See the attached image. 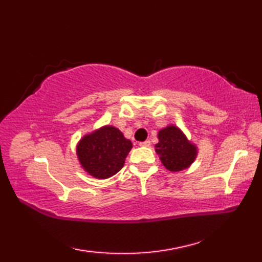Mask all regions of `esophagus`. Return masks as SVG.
<instances>
[{
	"instance_id": "1",
	"label": "esophagus",
	"mask_w": 262,
	"mask_h": 262,
	"mask_svg": "<svg viewBox=\"0 0 262 262\" xmlns=\"http://www.w3.org/2000/svg\"><path fill=\"white\" fill-rule=\"evenodd\" d=\"M149 145H151V141H148V140H146V141H144V142H141V143H140V146H145V147H148Z\"/></svg>"
}]
</instances>
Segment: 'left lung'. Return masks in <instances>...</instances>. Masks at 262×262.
<instances>
[{
	"mask_svg": "<svg viewBox=\"0 0 262 262\" xmlns=\"http://www.w3.org/2000/svg\"><path fill=\"white\" fill-rule=\"evenodd\" d=\"M158 137L159 143L155 145V152L169 171L185 170L196 159L197 147L188 141L178 127L170 125L163 128L159 132Z\"/></svg>",
	"mask_w": 262,
	"mask_h": 262,
	"instance_id": "obj_1",
	"label": "left lung"
}]
</instances>
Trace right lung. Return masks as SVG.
I'll list each match as a JSON object with an SVG mask.
<instances>
[{
  "instance_id": "1",
  "label": "right lung",
  "mask_w": 262,
  "mask_h": 262,
  "mask_svg": "<svg viewBox=\"0 0 262 262\" xmlns=\"http://www.w3.org/2000/svg\"><path fill=\"white\" fill-rule=\"evenodd\" d=\"M133 147L114 126H103L79 142L76 154L82 168L97 179H107L120 171Z\"/></svg>"
}]
</instances>
